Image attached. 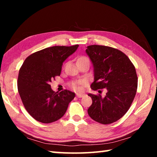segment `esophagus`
I'll return each instance as SVG.
<instances>
[{
	"mask_svg": "<svg viewBox=\"0 0 157 157\" xmlns=\"http://www.w3.org/2000/svg\"><path fill=\"white\" fill-rule=\"evenodd\" d=\"M77 97L78 98H82L83 96H84L85 94H82V93H79V94H76Z\"/></svg>",
	"mask_w": 157,
	"mask_h": 157,
	"instance_id": "1",
	"label": "esophagus"
}]
</instances>
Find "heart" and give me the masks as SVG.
<instances>
[{"label":"heart","instance_id":"obj_1","mask_svg":"<svg viewBox=\"0 0 157 157\" xmlns=\"http://www.w3.org/2000/svg\"><path fill=\"white\" fill-rule=\"evenodd\" d=\"M86 59H89V58L86 57L82 56V57H79L78 60H86ZM83 84H84V81H82V80H79L78 82V84H79V85H82ZM73 86H74V88L76 89H78L79 88V87H78V86H77V84H73Z\"/></svg>","mask_w":157,"mask_h":157}]
</instances>
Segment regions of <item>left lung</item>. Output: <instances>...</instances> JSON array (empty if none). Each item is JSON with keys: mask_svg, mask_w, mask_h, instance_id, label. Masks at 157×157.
Returning <instances> with one entry per match:
<instances>
[{"mask_svg": "<svg viewBox=\"0 0 157 157\" xmlns=\"http://www.w3.org/2000/svg\"><path fill=\"white\" fill-rule=\"evenodd\" d=\"M86 52L94 68L91 88L107 90L105 98L89 94L92 105L88 113L99 123H113L127 113L134 99L138 86L136 69L124 53L113 48L91 45Z\"/></svg>", "mask_w": 157, "mask_h": 157, "instance_id": "1", "label": "left lung"}]
</instances>
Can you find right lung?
<instances>
[{
	"label": "right lung",
	"mask_w": 157,
	"mask_h": 157,
	"mask_svg": "<svg viewBox=\"0 0 157 157\" xmlns=\"http://www.w3.org/2000/svg\"><path fill=\"white\" fill-rule=\"evenodd\" d=\"M78 46L47 48L33 53L21 66L18 91L25 109L36 121L50 123L59 120L75 98V93L68 90L53 91L49 84L60 75L63 62Z\"/></svg>",
	"instance_id": "right-lung-1"
}]
</instances>
